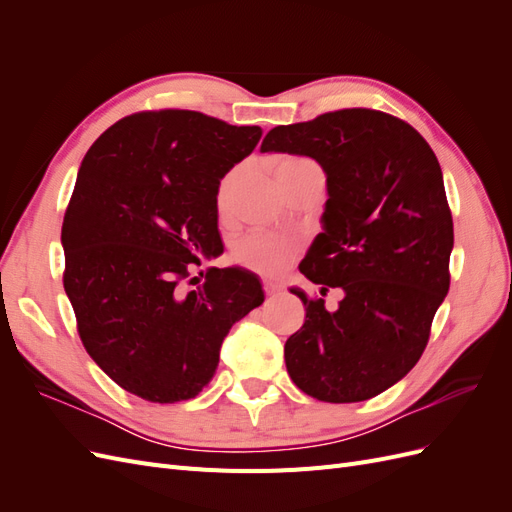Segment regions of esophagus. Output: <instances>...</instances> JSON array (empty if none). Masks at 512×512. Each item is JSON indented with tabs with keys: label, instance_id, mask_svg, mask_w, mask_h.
Segmentation results:
<instances>
[{
	"label": "esophagus",
	"instance_id": "esophagus-1",
	"mask_svg": "<svg viewBox=\"0 0 512 512\" xmlns=\"http://www.w3.org/2000/svg\"><path fill=\"white\" fill-rule=\"evenodd\" d=\"M262 288H265V292L269 294V297H275V294H280L282 292V284H277V282H265L262 284Z\"/></svg>",
	"mask_w": 512,
	"mask_h": 512
}]
</instances>
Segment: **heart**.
Listing matches in <instances>:
<instances>
[{"label":"heart","mask_w":512,"mask_h":512,"mask_svg":"<svg viewBox=\"0 0 512 512\" xmlns=\"http://www.w3.org/2000/svg\"><path fill=\"white\" fill-rule=\"evenodd\" d=\"M307 166H316V164L305 160V158H284L275 168V177L288 175V173H292V170L307 168ZM232 179H235V175H228L222 181V188H220V205L222 207L228 200ZM297 250H299L297 241H292L288 237L267 235V232H254V235H247L245 239L239 241V245L235 247V258L247 269H254L258 273H265V275H273V273H280L288 265V262L294 258V254H297Z\"/></svg>","instance_id":"obj_1"}]
</instances>
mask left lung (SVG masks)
<instances>
[{
    "mask_svg": "<svg viewBox=\"0 0 512 512\" xmlns=\"http://www.w3.org/2000/svg\"><path fill=\"white\" fill-rule=\"evenodd\" d=\"M260 151L314 158L327 175L322 232L301 273L342 288L335 312L307 299L284 346L292 382L329 404L365 401L404 378L429 342L451 273L453 215L436 153L410 123L342 108L273 128Z\"/></svg>",
    "mask_w": 512,
    "mask_h": 512,
    "instance_id": "1",
    "label": "left lung"
}]
</instances>
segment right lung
<instances>
[{"instance_id":"right-lung-1","label":"right lung","mask_w":512,"mask_h":512,"mask_svg":"<svg viewBox=\"0 0 512 512\" xmlns=\"http://www.w3.org/2000/svg\"><path fill=\"white\" fill-rule=\"evenodd\" d=\"M260 136L258 126L164 108L119 119L83 158L61 226L64 288L85 350L136 397H196L232 324L265 301L258 277L239 267H211L185 290L200 256L220 254V181Z\"/></svg>"}]
</instances>
